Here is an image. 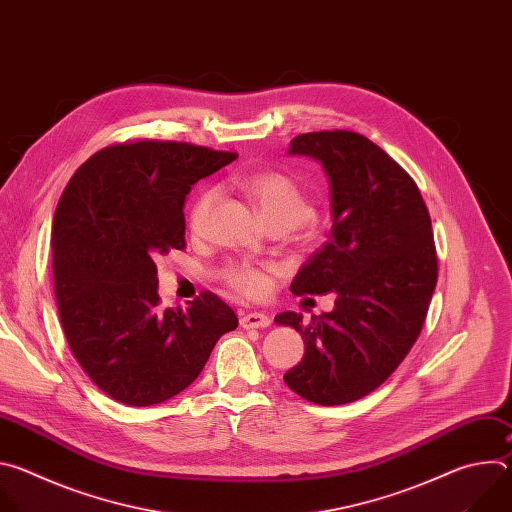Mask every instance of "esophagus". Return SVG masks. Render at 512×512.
<instances>
[{
    "label": "esophagus",
    "instance_id": "esophagus-1",
    "mask_svg": "<svg viewBox=\"0 0 512 512\" xmlns=\"http://www.w3.org/2000/svg\"><path fill=\"white\" fill-rule=\"evenodd\" d=\"M239 322H241V326L247 328V330H251V328H267V326L271 324L269 316H265V314H261V312L245 314V316H241Z\"/></svg>",
    "mask_w": 512,
    "mask_h": 512
}]
</instances>
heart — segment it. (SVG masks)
Here are the masks:
<instances>
[{
	"label": "heart",
	"instance_id": "b5f03b06",
	"mask_svg": "<svg viewBox=\"0 0 512 512\" xmlns=\"http://www.w3.org/2000/svg\"><path fill=\"white\" fill-rule=\"evenodd\" d=\"M241 188L253 200L269 227L294 229L310 216V202L300 186L279 172H257L241 180ZM216 202V190H202L190 206L188 227L200 233L208 221L210 210ZM269 267L251 263H233L221 271V279L241 296L263 298L269 289Z\"/></svg>",
	"mask_w": 512,
	"mask_h": 512
}]
</instances>
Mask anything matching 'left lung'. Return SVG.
<instances>
[{"mask_svg": "<svg viewBox=\"0 0 512 512\" xmlns=\"http://www.w3.org/2000/svg\"><path fill=\"white\" fill-rule=\"evenodd\" d=\"M289 154L322 164L330 184L328 241L302 265L294 296L334 291V310L283 312L304 358L285 385L318 405H344L381 387L415 344L437 283L431 218L413 178L360 133L334 129L291 139Z\"/></svg>", "mask_w": 512, "mask_h": 512, "instance_id": "1", "label": "left lung"}]
</instances>
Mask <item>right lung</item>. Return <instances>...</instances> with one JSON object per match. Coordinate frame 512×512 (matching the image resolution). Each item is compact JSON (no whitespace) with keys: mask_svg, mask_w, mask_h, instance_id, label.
Here are the masks:
<instances>
[{"mask_svg":"<svg viewBox=\"0 0 512 512\" xmlns=\"http://www.w3.org/2000/svg\"><path fill=\"white\" fill-rule=\"evenodd\" d=\"M237 160L184 141L139 139L91 156L54 214V294L66 342L111 399L148 407L184 391L235 312L210 291L160 308L156 259L186 247L190 188Z\"/></svg>","mask_w":512,"mask_h":512,"instance_id":"obj_1","label":"right lung"}]
</instances>
